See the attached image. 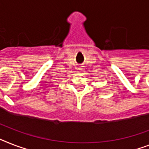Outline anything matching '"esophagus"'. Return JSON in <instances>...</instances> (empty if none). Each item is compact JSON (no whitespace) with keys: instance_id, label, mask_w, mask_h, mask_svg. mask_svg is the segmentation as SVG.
<instances>
[{"instance_id":"esophagus-1","label":"esophagus","mask_w":149,"mask_h":149,"mask_svg":"<svg viewBox=\"0 0 149 149\" xmlns=\"http://www.w3.org/2000/svg\"><path fill=\"white\" fill-rule=\"evenodd\" d=\"M79 70H83V68H82V66H79Z\"/></svg>"}]
</instances>
